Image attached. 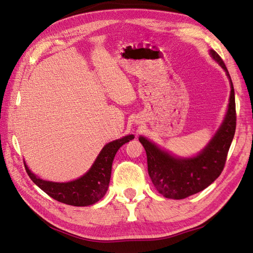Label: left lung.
<instances>
[{
  "mask_svg": "<svg viewBox=\"0 0 253 253\" xmlns=\"http://www.w3.org/2000/svg\"><path fill=\"white\" fill-rule=\"evenodd\" d=\"M210 55L224 68L230 80L231 91L223 124L207 147L194 157L179 158L158 148L144 137H139L147 153L151 180L158 192L167 198L182 200L209 187L224 170L228 151L233 140L236 126L233 84L218 53L211 49Z\"/></svg>",
  "mask_w": 253,
  "mask_h": 253,
  "instance_id": "left-lung-1",
  "label": "left lung"
}]
</instances>
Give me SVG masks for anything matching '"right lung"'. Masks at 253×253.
Here are the masks:
<instances>
[{
  "instance_id": "1",
  "label": "right lung",
  "mask_w": 253,
  "mask_h": 253,
  "mask_svg": "<svg viewBox=\"0 0 253 253\" xmlns=\"http://www.w3.org/2000/svg\"><path fill=\"white\" fill-rule=\"evenodd\" d=\"M132 139H134V135H127L105 144L90 169L76 180L68 182L43 180L32 173L26 164H24L25 169L30 179L53 200L76 207L94 205L108 191L113 160L117 151L121 145Z\"/></svg>"
}]
</instances>
